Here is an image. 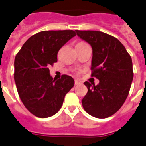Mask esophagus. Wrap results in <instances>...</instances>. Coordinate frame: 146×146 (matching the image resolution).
<instances>
[{
    "label": "esophagus",
    "instance_id": "obj_1",
    "mask_svg": "<svg viewBox=\"0 0 146 146\" xmlns=\"http://www.w3.org/2000/svg\"><path fill=\"white\" fill-rule=\"evenodd\" d=\"M80 84V82L79 80H75V85L76 86H78V85Z\"/></svg>",
    "mask_w": 146,
    "mask_h": 146
}]
</instances>
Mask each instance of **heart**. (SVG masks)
Listing matches in <instances>:
<instances>
[{
  "mask_svg": "<svg viewBox=\"0 0 146 146\" xmlns=\"http://www.w3.org/2000/svg\"><path fill=\"white\" fill-rule=\"evenodd\" d=\"M82 43H84V42H80V43H78V44H82Z\"/></svg>",
  "mask_w": 146,
  "mask_h": 146,
  "instance_id": "heart-1",
  "label": "heart"
}]
</instances>
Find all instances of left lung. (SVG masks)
Instances as JSON below:
<instances>
[{
  "instance_id": "left-lung-1",
  "label": "left lung",
  "mask_w": 146,
  "mask_h": 146,
  "mask_svg": "<svg viewBox=\"0 0 146 146\" xmlns=\"http://www.w3.org/2000/svg\"><path fill=\"white\" fill-rule=\"evenodd\" d=\"M92 48V76L98 85L85 82L88 92L82 98L83 108L96 118L111 117L121 108L133 79L131 57L116 38L99 31L76 30Z\"/></svg>"
}]
</instances>
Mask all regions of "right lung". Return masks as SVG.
Wrapping results in <instances>:
<instances>
[{
  "label": "right lung",
  "instance_id": "obj_1",
  "mask_svg": "<svg viewBox=\"0 0 146 146\" xmlns=\"http://www.w3.org/2000/svg\"><path fill=\"white\" fill-rule=\"evenodd\" d=\"M76 35L73 30L42 31L31 36L15 57L17 92L25 107L37 117L57 113L74 86L70 76L53 80L48 67L57 61L60 49Z\"/></svg>",
  "mask_w": 146,
  "mask_h": 146
}]
</instances>
